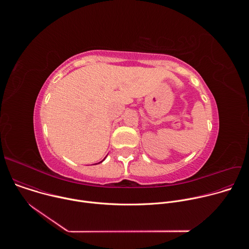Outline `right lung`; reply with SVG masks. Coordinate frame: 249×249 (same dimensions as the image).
I'll return each instance as SVG.
<instances>
[{
	"instance_id": "right-lung-1",
	"label": "right lung",
	"mask_w": 249,
	"mask_h": 249,
	"mask_svg": "<svg viewBox=\"0 0 249 249\" xmlns=\"http://www.w3.org/2000/svg\"><path fill=\"white\" fill-rule=\"evenodd\" d=\"M105 160V158H104V159H103V160H101V161H99V162H98V163H100V162H102V161H103V160ZM95 164H97V163H95Z\"/></svg>"
}]
</instances>
